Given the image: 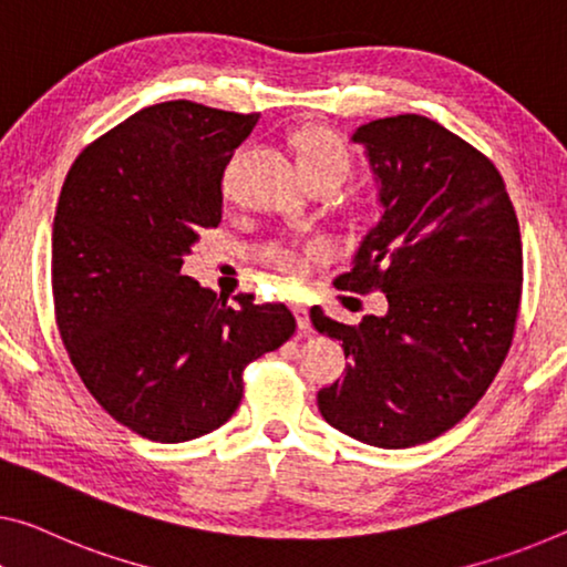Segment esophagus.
<instances>
[{
    "instance_id": "34e87169",
    "label": "esophagus",
    "mask_w": 567,
    "mask_h": 567,
    "mask_svg": "<svg viewBox=\"0 0 567 567\" xmlns=\"http://www.w3.org/2000/svg\"><path fill=\"white\" fill-rule=\"evenodd\" d=\"M293 317H296V324H299V329L303 334L311 332V319H309V309L301 307V303H296L293 307Z\"/></svg>"
}]
</instances>
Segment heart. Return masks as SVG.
<instances>
[{
	"instance_id": "1",
	"label": "heart",
	"mask_w": 567,
	"mask_h": 567,
	"mask_svg": "<svg viewBox=\"0 0 567 567\" xmlns=\"http://www.w3.org/2000/svg\"><path fill=\"white\" fill-rule=\"evenodd\" d=\"M296 162H299V169L303 174L317 169H334L342 177H347L352 156L342 144V138L334 136L332 132L309 128V132H301L296 136ZM266 260L281 274L286 289H291L293 284H299L301 278H307L313 271V266H317V250L276 243V246L266 248Z\"/></svg>"
}]
</instances>
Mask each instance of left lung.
Segmentation results:
<instances>
[{
    "instance_id": "obj_1",
    "label": "left lung",
    "mask_w": 567,
    "mask_h": 567,
    "mask_svg": "<svg viewBox=\"0 0 567 567\" xmlns=\"http://www.w3.org/2000/svg\"><path fill=\"white\" fill-rule=\"evenodd\" d=\"M378 185L380 217L337 278L385 293L388 311L360 327L329 319L344 378L319 390L329 425L378 449H408L456 425L492 385L522 296L519 223L502 174L482 152L417 113L352 134Z\"/></svg>"
}]
</instances>
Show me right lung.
I'll return each mask as SVG.
<instances>
[{
	"instance_id": "right-lung-1",
	"label": "right lung",
	"mask_w": 567,
	"mask_h": 567,
	"mask_svg": "<svg viewBox=\"0 0 567 567\" xmlns=\"http://www.w3.org/2000/svg\"><path fill=\"white\" fill-rule=\"evenodd\" d=\"M258 124L193 101L146 106L85 146L52 223V299L83 385L121 425L182 443L238 411L243 370L293 334L284 303L235 307L182 274L223 217V172Z\"/></svg>"
}]
</instances>
